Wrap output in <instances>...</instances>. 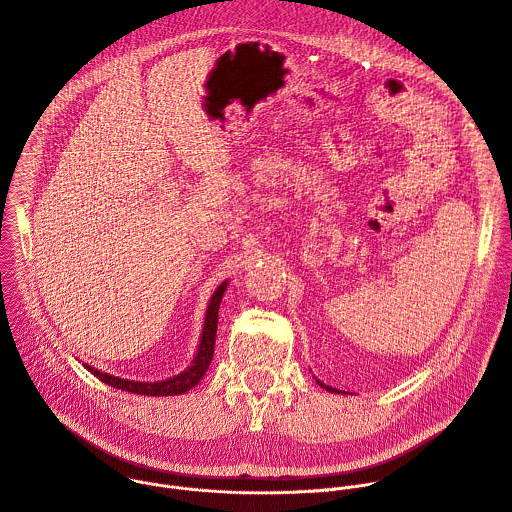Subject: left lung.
<instances>
[{"label":"left lung","mask_w":512,"mask_h":512,"mask_svg":"<svg viewBox=\"0 0 512 512\" xmlns=\"http://www.w3.org/2000/svg\"><path fill=\"white\" fill-rule=\"evenodd\" d=\"M316 383H318V385H320V387H322V389H326V391H330V393H340V391H338V389H332V387H328V385H324V383H322V381H318V379H316Z\"/></svg>","instance_id":"1"}]
</instances>
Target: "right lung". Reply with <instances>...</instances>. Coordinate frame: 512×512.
<instances>
[{"mask_svg": "<svg viewBox=\"0 0 512 512\" xmlns=\"http://www.w3.org/2000/svg\"><path fill=\"white\" fill-rule=\"evenodd\" d=\"M229 281H223L214 289V294L208 302L206 308V316H204V326H202V334H200V342L196 348V354L192 358V362L188 367L164 381H129V379H121L109 373H103L91 364H85V369L95 375L99 381H103L109 387L127 391V393H135V395H148V397H172V395H182L186 391H190L192 387H196L200 383V379L204 377V373L210 367V360L214 354V338H216V324H218V306H221V300L225 296Z\"/></svg>", "mask_w": 512, "mask_h": 512, "instance_id": "obj_1", "label": "right lung"}]
</instances>
